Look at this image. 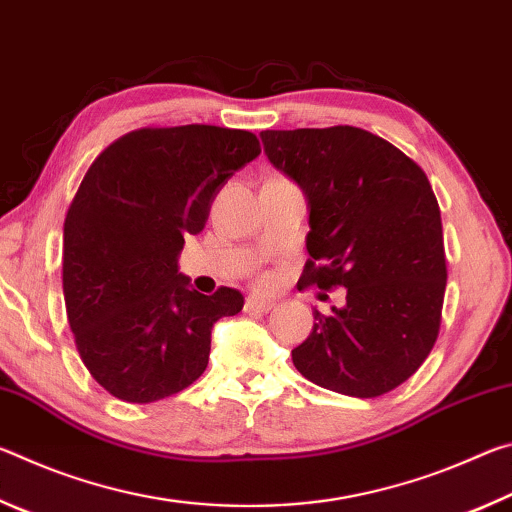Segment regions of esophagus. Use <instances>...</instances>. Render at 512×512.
<instances>
[{
  "label": "esophagus",
  "instance_id": "34e87169",
  "mask_svg": "<svg viewBox=\"0 0 512 512\" xmlns=\"http://www.w3.org/2000/svg\"><path fill=\"white\" fill-rule=\"evenodd\" d=\"M271 309H273V300H264V298H255V296H250L244 305L246 314H255V311H259V314H266V311H271Z\"/></svg>",
  "mask_w": 512,
  "mask_h": 512
}]
</instances>
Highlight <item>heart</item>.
I'll list each match as a JSON object with an SVG mask.
<instances>
[{"label":"heart","instance_id":"heart-1","mask_svg":"<svg viewBox=\"0 0 512 512\" xmlns=\"http://www.w3.org/2000/svg\"><path fill=\"white\" fill-rule=\"evenodd\" d=\"M268 282H271V277H264V280H262V284H268Z\"/></svg>","mask_w":512,"mask_h":512}]
</instances>
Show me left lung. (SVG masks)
Here are the masks:
<instances>
[{
    "label": "left lung",
    "mask_w": 512,
    "mask_h": 512,
    "mask_svg": "<svg viewBox=\"0 0 512 512\" xmlns=\"http://www.w3.org/2000/svg\"><path fill=\"white\" fill-rule=\"evenodd\" d=\"M262 142L309 201L300 289L345 287L341 309L314 311L293 366L341 395L391 393L429 357L443 316V223L427 173L354 126L264 131Z\"/></svg>",
    "instance_id": "obj_1"
}]
</instances>
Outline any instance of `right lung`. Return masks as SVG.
<instances>
[{"instance_id":"right-lung-1","label":"right lung","mask_w":512,"mask_h":512,"mask_svg":"<svg viewBox=\"0 0 512 512\" xmlns=\"http://www.w3.org/2000/svg\"><path fill=\"white\" fill-rule=\"evenodd\" d=\"M259 153L239 128L144 126L83 176L63 228L65 309L81 361L117 400L149 404L192 386L212 325L244 307L237 289H189L178 255L225 180Z\"/></svg>"}]
</instances>
